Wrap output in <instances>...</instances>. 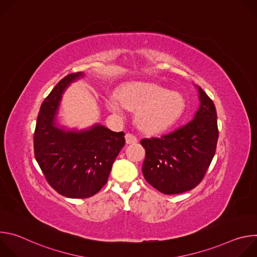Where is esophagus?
<instances>
[{
  "label": "esophagus",
  "instance_id": "obj_1",
  "mask_svg": "<svg viewBox=\"0 0 257 257\" xmlns=\"http://www.w3.org/2000/svg\"><path fill=\"white\" fill-rule=\"evenodd\" d=\"M125 138H126V143L127 144H134V143H136L138 141L137 137L135 135L131 134V133H127Z\"/></svg>",
  "mask_w": 257,
  "mask_h": 257
}]
</instances>
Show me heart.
<instances>
[{"label": "heart", "instance_id": "1", "mask_svg": "<svg viewBox=\"0 0 257 257\" xmlns=\"http://www.w3.org/2000/svg\"><path fill=\"white\" fill-rule=\"evenodd\" d=\"M117 95L109 96L107 106L121 113L124 105L138 109L140 127L150 132H161L174 125L185 109L183 96L156 83L137 82L124 86Z\"/></svg>", "mask_w": 257, "mask_h": 257}]
</instances>
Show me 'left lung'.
<instances>
[{
	"mask_svg": "<svg viewBox=\"0 0 257 257\" xmlns=\"http://www.w3.org/2000/svg\"><path fill=\"white\" fill-rule=\"evenodd\" d=\"M198 91L200 105L190 122L169 134L140 141L145 149L142 174L164 194H179L196 187L215 154V106L199 86Z\"/></svg>",
	"mask_w": 257,
	"mask_h": 257,
	"instance_id": "1",
	"label": "left lung"
}]
</instances>
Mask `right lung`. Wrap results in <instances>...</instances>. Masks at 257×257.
Here are the masks:
<instances>
[{
	"mask_svg": "<svg viewBox=\"0 0 257 257\" xmlns=\"http://www.w3.org/2000/svg\"><path fill=\"white\" fill-rule=\"evenodd\" d=\"M82 72L65 76L42 103L36 121L34 157L49 184L69 198H88L107 182L112 166L125 145L124 132L96 124L86 130L58 127L56 115L62 93L82 77Z\"/></svg>",
	"mask_w": 257,
	"mask_h": 257,
	"instance_id": "obj_1",
	"label": "right lung"
}]
</instances>
